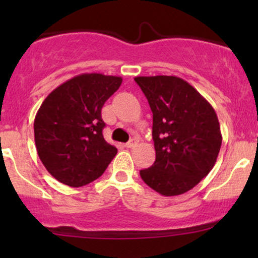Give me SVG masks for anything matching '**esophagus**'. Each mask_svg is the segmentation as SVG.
<instances>
[{
    "mask_svg": "<svg viewBox=\"0 0 258 258\" xmlns=\"http://www.w3.org/2000/svg\"><path fill=\"white\" fill-rule=\"evenodd\" d=\"M137 144H138V141H137V139L133 138V139H131V141L128 142V143L125 144V147L126 148H135V147H137Z\"/></svg>",
    "mask_w": 258,
    "mask_h": 258,
    "instance_id": "obj_1",
    "label": "esophagus"
}]
</instances>
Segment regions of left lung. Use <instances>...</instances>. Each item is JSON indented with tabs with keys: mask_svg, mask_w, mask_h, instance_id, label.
Masks as SVG:
<instances>
[{
	"mask_svg": "<svg viewBox=\"0 0 258 258\" xmlns=\"http://www.w3.org/2000/svg\"><path fill=\"white\" fill-rule=\"evenodd\" d=\"M153 111L155 162L141 170L147 185L165 197L184 194L209 174L222 144L215 109L177 76H137Z\"/></svg>",
	"mask_w": 258,
	"mask_h": 258,
	"instance_id": "left-lung-1",
	"label": "left lung"
}]
</instances>
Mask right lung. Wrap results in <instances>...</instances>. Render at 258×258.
I'll list each match as a JSON object with an SVG mask.
<instances>
[{
	"instance_id": "add662e5",
	"label": "right lung",
	"mask_w": 258,
	"mask_h": 258,
	"mask_svg": "<svg viewBox=\"0 0 258 258\" xmlns=\"http://www.w3.org/2000/svg\"><path fill=\"white\" fill-rule=\"evenodd\" d=\"M122 78L81 74L53 90L34 121L35 144L46 170L63 184L82 186L99 178L117 149L103 137V105Z\"/></svg>"
}]
</instances>
